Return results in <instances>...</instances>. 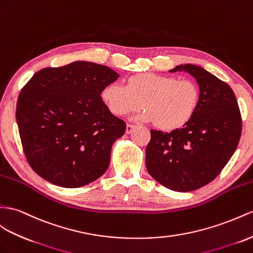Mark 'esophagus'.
Listing matches in <instances>:
<instances>
[{"label": "esophagus", "mask_w": 253, "mask_h": 253, "mask_svg": "<svg viewBox=\"0 0 253 253\" xmlns=\"http://www.w3.org/2000/svg\"><path fill=\"white\" fill-rule=\"evenodd\" d=\"M134 128H135V126H134V125L127 124V126H126V133H130V132H132Z\"/></svg>", "instance_id": "esophagus-1"}]
</instances>
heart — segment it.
Returning a JSON list of instances; mask_svg holds the SVG:
<instances>
[{
  "mask_svg": "<svg viewBox=\"0 0 253 253\" xmlns=\"http://www.w3.org/2000/svg\"><path fill=\"white\" fill-rule=\"evenodd\" d=\"M200 87L190 79L152 73L135 74L126 79V85L110 83L102 89L101 98L118 116L145 109L141 119L153 122L165 131L185 126L200 103Z\"/></svg>",
  "mask_w": 253,
  "mask_h": 253,
  "instance_id": "b5f03b06",
  "label": "heart"
}]
</instances>
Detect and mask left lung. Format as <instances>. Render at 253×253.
Returning a JSON list of instances; mask_svg holds the SVG:
<instances>
[{
    "mask_svg": "<svg viewBox=\"0 0 253 253\" xmlns=\"http://www.w3.org/2000/svg\"><path fill=\"white\" fill-rule=\"evenodd\" d=\"M196 78L200 103L193 118L171 132L151 130L145 165L151 176L166 188L186 192L215 179L234 154L242 134L236 97L225 82L196 65L170 70Z\"/></svg>",
    "mask_w": 253,
    "mask_h": 253,
    "instance_id": "1",
    "label": "left lung"
}]
</instances>
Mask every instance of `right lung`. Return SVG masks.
Here are the masks:
<instances>
[{"instance_id": "1", "label": "right lung", "mask_w": 253, "mask_h": 253, "mask_svg": "<svg viewBox=\"0 0 253 253\" xmlns=\"http://www.w3.org/2000/svg\"><path fill=\"white\" fill-rule=\"evenodd\" d=\"M119 75L103 65L74 62L37 71L18 97L16 119L25 158L48 182L78 188L108 169L126 123L109 111L101 92Z\"/></svg>"}]
</instances>
